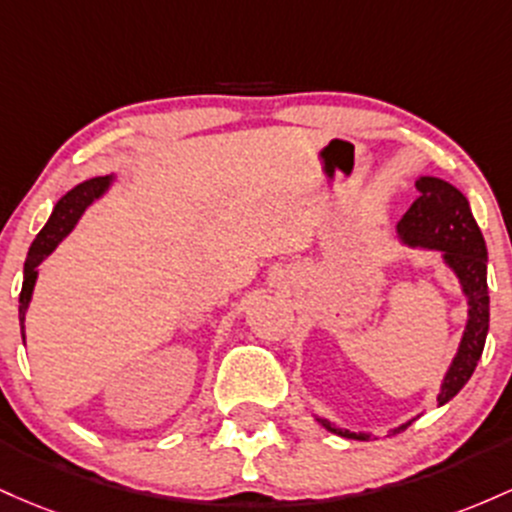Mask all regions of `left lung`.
<instances>
[{
	"label": "left lung",
	"instance_id": "obj_1",
	"mask_svg": "<svg viewBox=\"0 0 512 512\" xmlns=\"http://www.w3.org/2000/svg\"><path fill=\"white\" fill-rule=\"evenodd\" d=\"M416 188L421 195L413 200L411 208L401 217L396 232L409 246H426V249L442 251L445 263L455 271L459 283H462L464 295L469 300L467 329H464L462 343H459L455 360H452L438 394V404L442 406L469 382L481 353H484L488 333V256L484 234H481L472 210H469V200L452 183L433 179V176H423V179L416 181ZM321 426L331 430V433L341 435V438H370L365 433H350V430L336 428L329 421H321ZM409 426L411 421L394 428L392 435L401 433V430Z\"/></svg>",
	"mask_w": 512,
	"mask_h": 512
}]
</instances>
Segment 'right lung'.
Listing matches in <instances>:
<instances>
[{"mask_svg":"<svg viewBox=\"0 0 512 512\" xmlns=\"http://www.w3.org/2000/svg\"><path fill=\"white\" fill-rule=\"evenodd\" d=\"M108 183H111V176H96V179H89V181L79 183L77 188H72L65 198H60V203L55 205L53 215H50L48 225L40 229L36 241H33L31 249H28L26 266H24V285H21V295H19L21 333H24L26 309H28V302H31L33 285H36V278H38L36 268L43 263V258H48L50 254H53L55 246L72 232V227L77 225V220L82 217V212L89 208V205L94 203V200L99 198L103 191H106Z\"/></svg>","mask_w":512,"mask_h":512,"instance_id":"1","label":"right lung"}]
</instances>
